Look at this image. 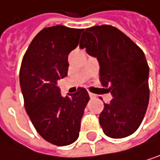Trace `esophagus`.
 Wrapping results in <instances>:
<instances>
[{
	"mask_svg": "<svg viewBox=\"0 0 160 160\" xmlns=\"http://www.w3.org/2000/svg\"><path fill=\"white\" fill-rule=\"evenodd\" d=\"M89 94H90V97L91 98H95L96 97V95L94 93H92V92H89Z\"/></svg>",
	"mask_w": 160,
	"mask_h": 160,
	"instance_id": "1",
	"label": "esophagus"
}]
</instances>
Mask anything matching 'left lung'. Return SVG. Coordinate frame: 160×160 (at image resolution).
<instances>
[{
	"instance_id": "1",
	"label": "left lung",
	"mask_w": 160,
	"mask_h": 160,
	"mask_svg": "<svg viewBox=\"0 0 160 160\" xmlns=\"http://www.w3.org/2000/svg\"><path fill=\"white\" fill-rule=\"evenodd\" d=\"M80 48L97 58L100 81L113 98L104 103L99 123L112 138L129 137L140 126L149 103V66L142 49L109 25L86 28Z\"/></svg>"
}]
</instances>
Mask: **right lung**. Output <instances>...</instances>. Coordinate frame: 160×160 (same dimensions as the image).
Instances as JSON below:
<instances>
[{"label": "right lung", "mask_w": 160, "mask_h": 160, "mask_svg": "<svg viewBox=\"0 0 160 160\" xmlns=\"http://www.w3.org/2000/svg\"><path fill=\"white\" fill-rule=\"evenodd\" d=\"M83 28H46L32 40L20 68V85L26 111L37 132L56 146L73 143L90 100L84 88L63 97L57 86L68 75V55L79 43Z\"/></svg>", "instance_id": "add662e5"}]
</instances>
